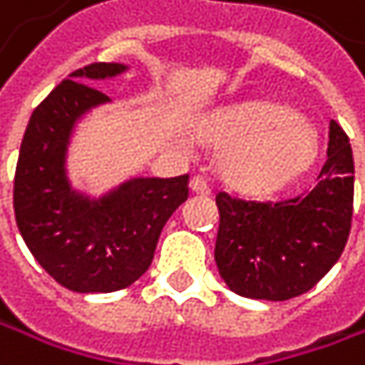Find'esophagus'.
<instances>
[{"mask_svg": "<svg viewBox=\"0 0 365 365\" xmlns=\"http://www.w3.org/2000/svg\"><path fill=\"white\" fill-rule=\"evenodd\" d=\"M189 187H191V191L197 193V195H208V193H210V185H208V180H206L204 176H193Z\"/></svg>", "mask_w": 365, "mask_h": 365, "instance_id": "obj_1", "label": "esophagus"}]
</instances>
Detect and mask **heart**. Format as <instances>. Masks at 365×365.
Returning a JSON list of instances; mask_svg holds the SVG:
<instances>
[{
  "label": "heart",
  "instance_id": "obj_1",
  "mask_svg": "<svg viewBox=\"0 0 365 365\" xmlns=\"http://www.w3.org/2000/svg\"><path fill=\"white\" fill-rule=\"evenodd\" d=\"M206 140L225 146L221 172L247 191H271L305 172L318 153L314 128L294 111L269 103L230 109L204 126Z\"/></svg>",
  "mask_w": 365,
  "mask_h": 365
}]
</instances>
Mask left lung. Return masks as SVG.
I'll use <instances>...</instances> for the list:
<instances>
[{
    "instance_id": "1",
    "label": "left lung",
    "mask_w": 365,
    "mask_h": 365,
    "mask_svg": "<svg viewBox=\"0 0 365 365\" xmlns=\"http://www.w3.org/2000/svg\"><path fill=\"white\" fill-rule=\"evenodd\" d=\"M355 165L342 126L329 122L327 161L312 191L256 202L219 191L215 262L241 297L286 301L321 282L342 256L353 219Z\"/></svg>"
}]
</instances>
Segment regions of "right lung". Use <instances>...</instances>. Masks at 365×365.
Masks as SVG:
<instances>
[{
    "label": "right lung",
    "mask_w": 365,
    "mask_h": 365,
    "mask_svg": "<svg viewBox=\"0 0 365 365\" xmlns=\"http://www.w3.org/2000/svg\"><path fill=\"white\" fill-rule=\"evenodd\" d=\"M94 62L64 79L31 113L14 174V217L38 264L73 292H113L140 279L153 262L165 221L189 197V174L130 178L90 200L66 176L77 120L107 94L90 86L124 73Z\"/></svg>",
    "instance_id": "right-lung-1"
}]
</instances>
